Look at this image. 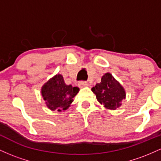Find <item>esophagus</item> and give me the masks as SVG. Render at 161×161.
<instances>
[{"instance_id":"esophagus-1","label":"esophagus","mask_w":161,"mask_h":161,"mask_svg":"<svg viewBox=\"0 0 161 161\" xmlns=\"http://www.w3.org/2000/svg\"><path fill=\"white\" fill-rule=\"evenodd\" d=\"M88 82H79V88H85V87L88 86Z\"/></svg>"}]
</instances>
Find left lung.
<instances>
[{"label":"left lung","mask_w":161,"mask_h":161,"mask_svg":"<svg viewBox=\"0 0 161 161\" xmlns=\"http://www.w3.org/2000/svg\"><path fill=\"white\" fill-rule=\"evenodd\" d=\"M92 91L100 104L112 110L121 107L122 101L126 95L123 86L110 73H105L101 77V82L97 83Z\"/></svg>","instance_id":"1"}]
</instances>
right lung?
<instances>
[{"label":"right lung","instance_id":"add662e5","mask_svg":"<svg viewBox=\"0 0 161 161\" xmlns=\"http://www.w3.org/2000/svg\"><path fill=\"white\" fill-rule=\"evenodd\" d=\"M79 91L78 87L68 86L63 75L57 74L42 86L41 93L47 108L61 112L69 108Z\"/></svg>","mask_w":161,"mask_h":161}]
</instances>
